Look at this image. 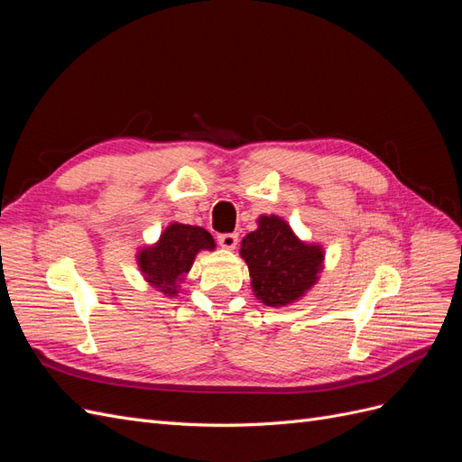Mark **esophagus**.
I'll use <instances>...</instances> for the list:
<instances>
[{
  "instance_id": "esophagus-1",
  "label": "esophagus",
  "mask_w": 462,
  "mask_h": 462,
  "mask_svg": "<svg viewBox=\"0 0 462 462\" xmlns=\"http://www.w3.org/2000/svg\"><path fill=\"white\" fill-rule=\"evenodd\" d=\"M219 246L226 248V250H235L236 243H239V235L236 233H226V235H219Z\"/></svg>"
}]
</instances>
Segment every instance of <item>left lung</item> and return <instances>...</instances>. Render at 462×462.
<instances>
[{
	"label": "left lung",
	"mask_w": 462,
	"mask_h": 462,
	"mask_svg": "<svg viewBox=\"0 0 462 462\" xmlns=\"http://www.w3.org/2000/svg\"><path fill=\"white\" fill-rule=\"evenodd\" d=\"M239 254L248 265L254 297L272 309L304 299L326 265L324 246L302 241L275 214L256 219V229L243 236Z\"/></svg>",
	"instance_id": "left-lung-1"
}]
</instances>
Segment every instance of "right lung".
Wrapping results in <instances>:
<instances>
[{"mask_svg": "<svg viewBox=\"0 0 462 462\" xmlns=\"http://www.w3.org/2000/svg\"><path fill=\"white\" fill-rule=\"evenodd\" d=\"M204 250H216L214 236L204 227L171 221L160 239L136 250V265L144 282L163 297H179L194 258Z\"/></svg>", "mask_w": 462, "mask_h": 462, "instance_id": "add662e5", "label": "right lung"}]
</instances>
